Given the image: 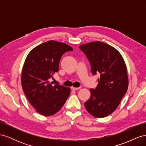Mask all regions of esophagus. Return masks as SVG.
I'll return each mask as SVG.
<instances>
[{"mask_svg": "<svg viewBox=\"0 0 146 146\" xmlns=\"http://www.w3.org/2000/svg\"><path fill=\"white\" fill-rule=\"evenodd\" d=\"M80 87H78V88H76V87H73L72 86L71 87V89L73 90H78L79 89H80Z\"/></svg>", "mask_w": 146, "mask_h": 146, "instance_id": "34e87169", "label": "esophagus"}]
</instances>
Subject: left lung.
<instances>
[{"label": "left lung", "mask_w": 146, "mask_h": 146, "mask_svg": "<svg viewBox=\"0 0 146 146\" xmlns=\"http://www.w3.org/2000/svg\"><path fill=\"white\" fill-rule=\"evenodd\" d=\"M79 48L89 60L92 74L100 75L98 86L90 90L85 108L94 117L107 116L117 108L128 89L125 61L115 48L103 42H91Z\"/></svg>", "instance_id": "left-lung-1"}]
</instances>
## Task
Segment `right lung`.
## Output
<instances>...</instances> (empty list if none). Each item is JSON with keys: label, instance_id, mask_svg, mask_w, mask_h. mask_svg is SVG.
<instances>
[{"label": "right lung", "instance_id": "1", "mask_svg": "<svg viewBox=\"0 0 146 146\" xmlns=\"http://www.w3.org/2000/svg\"><path fill=\"white\" fill-rule=\"evenodd\" d=\"M72 47L50 40L30 52L22 70L21 84L30 104L42 115H54L62 108L70 94L69 88L52 85L48 79L58 71L59 63Z\"/></svg>", "mask_w": 146, "mask_h": 146}]
</instances>
